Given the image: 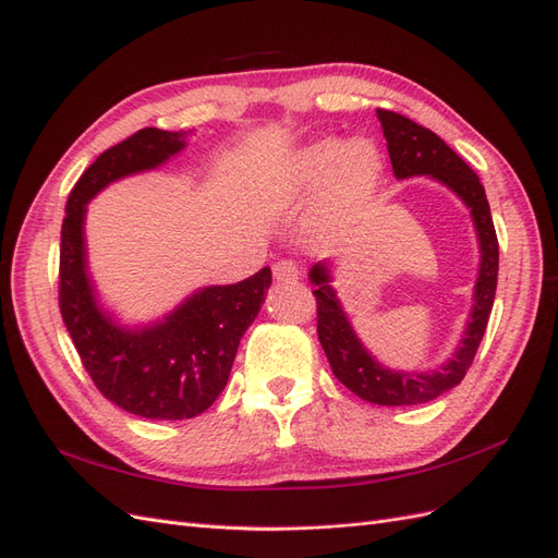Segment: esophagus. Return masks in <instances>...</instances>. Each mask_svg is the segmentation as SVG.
I'll use <instances>...</instances> for the list:
<instances>
[{
    "instance_id": "34e87169",
    "label": "esophagus",
    "mask_w": 558,
    "mask_h": 558,
    "mask_svg": "<svg viewBox=\"0 0 558 558\" xmlns=\"http://www.w3.org/2000/svg\"><path fill=\"white\" fill-rule=\"evenodd\" d=\"M272 275L279 283H291V281H298L302 277V269L293 260H279L272 267Z\"/></svg>"
}]
</instances>
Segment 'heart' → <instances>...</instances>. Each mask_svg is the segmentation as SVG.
Instances as JSON below:
<instances>
[{"mask_svg":"<svg viewBox=\"0 0 558 558\" xmlns=\"http://www.w3.org/2000/svg\"><path fill=\"white\" fill-rule=\"evenodd\" d=\"M293 170L302 189H316V185L330 181L332 193L349 202L375 191L381 177V158L375 144L365 140L349 144L320 140L302 150L295 158Z\"/></svg>","mask_w":558,"mask_h":558,"instance_id":"b5f03b06","label":"heart"}]
</instances>
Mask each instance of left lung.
<instances>
[{"instance_id": "1", "label": "left lung", "mask_w": 558, "mask_h": 558, "mask_svg": "<svg viewBox=\"0 0 558 558\" xmlns=\"http://www.w3.org/2000/svg\"><path fill=\"white\" fill-rule=\"evenodd\" d=\"M377 118L384 130L396 179L426 174L459 195L470 209L482 253L475 293H472V310L459 347L453 349L449 361L435 369H426V373H404V369L381 365L361 342L340 298L332 289V265L328 260H320L310 269V281L316 286L318 342L326 351L332 375L359 398L398 408V404H421L440 398L465 377L494 307L498 283V238L484 185L465 165V160L456 156L435 132L421 128L410 118L386 109H377Z\"/></svg>"}]
</instances>
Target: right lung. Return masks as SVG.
I'll return each instance as SVG.
<instances>
[{"instance_id":"obj_1","label":"right lung","mask_w":558,"mask_h":558,"mask_svg":"<svg viewBox=\"0 0 558 558\" xmlns=\"http://www.w3.org/2000/svg\"><path fill=\"white\" fill-rule=\"evenodd\" d=\"M185 148V132L144 128L107 148L66 199L60 238V312L83 367L107 400L144 418H193L228 384L242 335L272 283L269 267L207 286L148 326L128 328L99 305L86 253V205L109 183L156 170Z\"/></svg>"}]
</instances>
